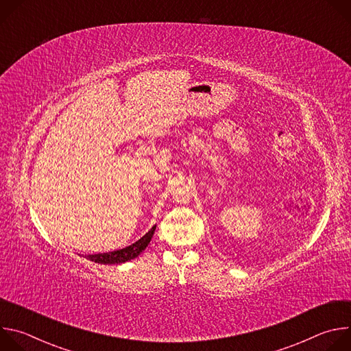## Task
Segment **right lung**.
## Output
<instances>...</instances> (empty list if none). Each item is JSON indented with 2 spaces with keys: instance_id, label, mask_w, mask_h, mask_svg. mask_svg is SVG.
<instances>
[{
  "instance_id": "add662e5",
  "label": "right lung",
  "mask_w": 351,
  "mask_h": 351,
  "mask_svg": "<svg viewBox=\"0 0 351 351\" xmlns=\"http://www.w3.org/2000/svg\"><path fill=\"white\" fill-rule=\"evenodd\" d=\"M156 232V226L149 229L141 239H138L136 243L117 250V252H110V253H99V254H90L87 256V260L94 261L97 264H104V265H111V264H123L126 261L134 260L136 257L143 253V250L148 245V243L152 241V237Z\"/></svg>"
}]
</instances>
